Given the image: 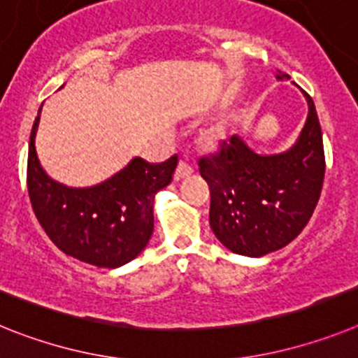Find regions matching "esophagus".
Segmentation results:
<instances>
[{
	"label": "esophagus",
	"mask_w": 358,
	"mask_h": 358,
	"mask_svg": "<svg viewBox=\"0 0 358 358\" xmlns=\"http://www.w3.org/2000/svg\"><path fill=\"white\" fill-rule=\"evenodd\" d=\"M189 175H192V167L189 166L185 160H180L178 167H176V171H175V178L182 180V178H185V176H189Z\"/></svg>",
	"instance_id": "1"
}]
</instances>
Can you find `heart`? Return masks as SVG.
I'll return each instance as SVG.
<instances>
[{"label":"heart","mask_w":358,"mask_h":358,"mask_svg":"<svg viewBox=\"0 0 358 358\" xmlns=\"http://www.w3.org/2000/svg\"><path fill=\"white\" fill-rule=\"evenodd\" d=\"M203 141H205V144L209 145V148H216V145H220V142L223 141L222 129L214 127V129L207 131V133H205V136H203Z\"/></svg>","instance_id":"1"}]
</instances>
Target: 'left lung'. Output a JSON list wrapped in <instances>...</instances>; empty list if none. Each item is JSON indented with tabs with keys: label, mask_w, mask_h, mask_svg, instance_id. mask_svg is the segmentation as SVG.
I'll list each match as a JSON object with an SVG mask.
<instances>
[{
	"label": "left lung",
	"mask_w": 358,
	"mask_h": 358,
	"mask_svg": "<svg viewBox=\"0 0 358 358\" xmlns=\"http://www.w3.org/2000/svg\"><path fill=\"white\" fill-rule=\"evenodd\" d=\"M304 97L308 117L288 151L259 155L232 135L217 153L198 162L210 189V229L231 252L261 257L287 247L315 210L324 180V148L315 104L310 95Z\"/></svg>",
	"instance_id": "obj_1"
}]
</instances>
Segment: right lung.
Segmentation results:
<instances>
[{
	"mask_svg": "<svg viewBox=\"0 0 358 358\" xmlns=\"http://www.w3.org/2000/svg\"><path fill=\"white\" fill-rule=\"evenodd\" d=\"M41 113V110H39ZM39 115L29 144V196L37 222L59 250L101 268H117L149 243L153 234L155 194L167 187L178 164L135 157L111 178L92 187H68L46 175L36 153Z\"/></svg>",
	"mask_w": 358,
	"mask_h": 358,
	"instance_id": "obj_1",
	"label": "right lung"
}]
</instances>
